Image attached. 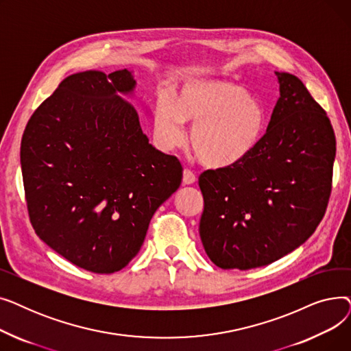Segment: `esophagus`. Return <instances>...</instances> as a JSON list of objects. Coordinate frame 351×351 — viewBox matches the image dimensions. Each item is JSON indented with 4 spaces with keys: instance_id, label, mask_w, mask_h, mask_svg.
Listing matches in <instances>:
<instances>
[{
    "instance_id": "1",
    "label": "esophagus",
    "mask_w": 351,
    "mask_h": 351,
    "mask_svg": "<svg viewBox=\"0 0 351 351\" xmlns=\"http://www.w3.org/2000/svg\"><path fill=\"white\" fill-rule=\"evenodd\" d=\"M183 185H192V183L196 182V175L191 169L183 171Z\"/></svg>"
}]
</instances>
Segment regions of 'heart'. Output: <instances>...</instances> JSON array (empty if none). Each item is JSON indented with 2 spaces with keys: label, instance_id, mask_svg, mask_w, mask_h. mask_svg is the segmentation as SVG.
<instances>
[{
  "label": "heart",
  "instance_id": "1",
  "mask_svg": "<svg viewBox=\"0 0 351 351\" xmlns=\"http://www.w3.org/2000/svg\"><path fill=\"white\" fill-rule=\"evenodd\" d=\"M183 122L192 125L191 145L199 160L212 169L242 163L259 145L266 128L263 105L237 82L197 80L180 88L176 102L159 98L155 136L171 151L185 141Z\"/></svg>",
  "mask_w": 351,
  "mask_h": 351
}]
</instances>
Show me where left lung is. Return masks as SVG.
I'll return each instance as SVG.
<instances>
[{
	"instance_id": "1",
	"label": "left lung",
	"mask_w": 351,
	"mask_h": 351,
	"mask_svg": "<svg viewBox=\"0 0 351 351\" xmlns=\"http://www.w3.org/2000/svg\"><path fill=\"white\" fill-rule=\"evenodd\" d=\"M280 98L267 131L242 163L199 176V234L220 269L266 266L298 249L322 222L331 192L336 136L304 84L276 72Z\"/></svg>"
}]
</instances>
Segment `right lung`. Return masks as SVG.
<instances>
[{
    "mask_svg": "<svg viewBox=\"0 0 351 351\" xmlns=\"http://www.w3.org/2000/svg\"><path fill=\"white\" fill-rule=\"evenodd\" d=\"M131 71L66 77L29 118L21 168L31 225L72 265L109 274L141 250L156 209L178 191L182 165L142 132L118 94Z\"/></svg>",
    "mask_w": 351,
    "mask_h": 351,
    "instance_id": "obj_1",
    "label": "right lung"
}]
</instances>
